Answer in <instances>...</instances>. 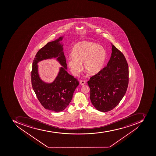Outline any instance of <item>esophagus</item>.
Wrapping results in <instances>:
<instances>
[{
    "label": "esophagus",
    "instance_id": "esophagus-1",
    "mask_svg": "<svg viewBox=\"0 0 156 156\" xmlns=\"http://www.w3.org/2000/svg\"><path fill=\"white\" fill-rule=\"evenodd\" d=\"M86 83V81H85V80H80V84L81 85H83L85 84Z\"/></svg>",
    "mask_w": 156,
    "mask_h": 156
}]
</instances>
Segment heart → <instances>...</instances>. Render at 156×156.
<instances>
[{"label":"heart","instance_id":"b5f03b06","mask_svg":"<svg viewBox=\"0 0 156 156\" xmlns=\"http://www.w3.org/2000/svg\"><path fill=\"white\" fill-rule=\"evenodd\" d=\"M71 57L68 60V66L72 73L76 76L80 71L83 63L84 69L90 75L98 74L102 69L107 58L103 47L89 41H82L73 48Z\"/></svg>","mask_w":156,"mask_h":156}]
</instances>
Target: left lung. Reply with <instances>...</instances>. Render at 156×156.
Here are the masks:
<instances>
[{
    "label": "left lung",
    "instance_id": "left-lung-1",
    "mask_svg": "<svg viewBox=\"0 0 156 156\" xmlns=\"http://www.w3.org/2000/svg\"><path fill=\"white\" fill-rule=\"evenodd\" d=\"M107 66L90 77L87 83L92 105L102 112L116 107L126 93L129 81L128 65L124 55L113 44Z\"/></svg>",
    "mask_w": 156,
    "mask_h": 156
}]
</instances>
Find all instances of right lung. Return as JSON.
Here are the masks:
<instances>
[{
  "mask_svg": "<svg viewBox=\"0 0 156 156\" xmlns=\"http://www.w3.org/2000/svg\"><path fill=\"white\" fill-rule=\"evenodd\" d=\"M64 36L48 42L37 53L31 72L32 87L37 98L46 109L59 112L67 107L72 99L74 91L79 85L77 79L68 73L64 55ZM57 58L62 65L57 77L51 83L43 82L39 77L37 63L43 60Z\"/></svg>",
  "mask_w": 156,
  "mask_h": 156,
  "instance_id": "1",
  "label": "right lung"
}]
</instances>
